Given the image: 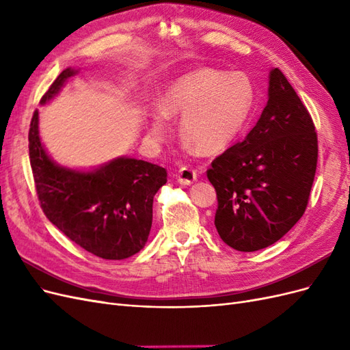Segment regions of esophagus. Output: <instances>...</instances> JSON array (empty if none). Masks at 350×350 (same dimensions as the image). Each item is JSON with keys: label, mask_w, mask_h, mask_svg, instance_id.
Segmentation results:
<instances>
[{"label": "esophagus", "mask_w": 350, "mask_h": 350, "mask_svg": "<svg viewBox=\"0 0 350 350\" xmlns=\"http://www.w3.org/2000/svg\"><path fill=\"white\" fill-rule=\"evenodd\" d=\"M176 179L179 184H184V185H189L193 184L196 179H197V171L191 166H183L179 171L176 172Z\"/></svg>", "instance_id": "esophagus-1"}]
</instances>
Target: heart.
I'll list each match as a JSON object with an SVG mask.
<instances>
[{
	"instance_id": "1",
	"label": "heart",
	"mask_w": 350,
	"mask_h": 350,
	"mask_svg": "<svg viewBox=\"0 0 350 350\" xmlns=\"http://www.w3.org/2000/svg\"><path fill=\"white\" fill-rule=\"evenodd\" d=\"M254 90L241 74L226 76L201 68L176 79L159 100L149 134L161 140L166 133L165 116H178L179 131L203 153H215L232 143L252 108Z\"/></svg>"
}]
</instances>
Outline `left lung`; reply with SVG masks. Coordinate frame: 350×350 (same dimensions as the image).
Wrapping results in <instances>:
<instances>
[{
  "mask_svg": "<svg viewBox=\"0 0 350 350\" xmlns=\"http://www.w3.org/2000/svg\"><path fill=\"white\" fill-rule=\"evenodd\" d=\"M317 159L311 115L274 68L258 122L242 142L215 157L206 172L216 189L215 226L221 241L251 252L288 234L308 206Z\"/></svg>",
  "mask_w": 350,
  "mask_h": 350,
  "instance_id": "left-lung-1",
  "label": "left lung"
}]
</instances>
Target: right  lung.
<instances>
[{"instance_id":"right-lung-1","label":"right lung","mask_w":350,"mask_h":350,"mask_svg":"<svg viewBox=\"0 0 350 350\" xmlns=\"http://www.w3.org/2000/svg\"><path fill=\"white\" fill-rule=\"evenodd\" d=\"M76 72L62 71L40 103L54 98ZM29 159L42 210L74 243L105 260L129 258L146 245L153 197L167 181L165 167L130 157L115 159L93 172L61 167L40 143L38 111L30 121Z\"/></svg>"}]
</instances>
